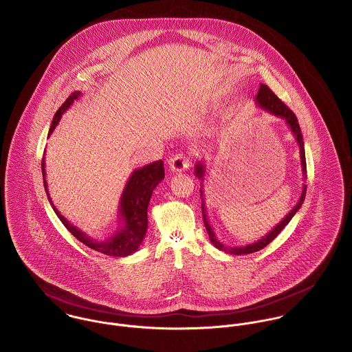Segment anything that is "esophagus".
<instances>
[{
    "label": "esophagus",
    "mask_w": 352,
    "mask_h": 352,
    "mask_svg": "<svg viewBox=\"0 0 352 352\" xmlns=\"http://www.w3.org/2000/svg\"><path fill=\"white\" fill-rule=\"evenodd\" d=\"M190 164H191L190 156H187L184 153H179V155L169 159V168H170L172 172L187 170L190 168Z\"/></svg>",
    "instance_id": "obj_1"
}]
</instances>
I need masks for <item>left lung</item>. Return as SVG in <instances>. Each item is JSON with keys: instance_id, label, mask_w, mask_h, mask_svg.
I'll use <instances>...</instances> for the list:
<instances>
[{"instance_id": "left-lung-1", "label": "left lung", "mask_w": 352, "mask_h": 352, "mask_svg": "<svg viewBox=\"0 0 352 352\" xmlns=\"http://www.w3.org/2000/svg\"><path fill=\"white\" fill-rule=\"evenodd\" d=\"M256 106H259L261 109L269 111L270 114L276 116V117H280L283 120H285V122L288 124L289 128L292 130V133L294 134L296 137V141L298 144V148H300V160H301V168H302V179L307 180V161H305V149H304V141H302V134H301V129L298 125V121H297V117L294 116V113L289 109L288 106L276 96L266 85H262L259 86V90H258V94L256 96ZM195 175L197 179L201 180V188H200V196H201V212H203V222L206 226V230L208 232V236H210V241L211 243L222 250L226 252L228 254H234V256H242V254H250V253H254L258 252L261 249H263L265 246H267L281 231L283 228L287 226V224L292 221V218L296 215V212L300 210V207L302 206L304 203V199H305V193H307V184H302V191L300 195V199L296 203V206L290 210V212L287 214V217L280 222L278 224L274 226V228L272 231H269L265 236H262L261 239H258L254 243H250V245H246V246H235V248H227L224 246L222 242L218 241L211 224L208 222V218H207V211H206V201H204V196H203V180H204V175H206V165L203 161H199L196 165H195Z\"/></svg>"}]
</instances>
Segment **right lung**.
<instances>
[{"label":"right lung","instance_id":"obj_1","mask_svg":"<svg viewBox=\"0 0 352 352\" xmlns=\"http://www.w3.org/2000/svg\"><path fill=\"white\" fill-rule=\"evenodd\" d=\"M82 96L80 91H74L71 96L65 99L60 109L56 111L52 125L48 131V137L59 124L62 116L67 109ZM41 172H43V180H44V188L48 196V200L58 215V218L62 221V223L67 227V230L82 243L89 246L90 249L99 252L102 254L113 256H126L133 254L138 250L140 245L142 243L146 228H148V206L152 197L153 190L157 187V184L164 179V162L155 161L149 165H145L142 168L134 169L129 177L128 183L121 195L120 206H118V219L120 224L116 230L114 235L106 241H96L86 235L82 230L69 223L63 215L59 212V210L54 206L51 196L48 193V184L45 180V161L43 157L41 162Z\"/></svg>","mask_w":352,"mask_h":352}]
</instances>
